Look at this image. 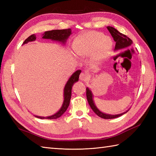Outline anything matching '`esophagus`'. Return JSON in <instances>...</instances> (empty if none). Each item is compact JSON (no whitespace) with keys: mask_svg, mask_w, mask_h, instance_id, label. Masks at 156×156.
Masks as SVG:
<instances>
[{"mask_svg":"<svg viewBox=\"0 0 156 156\" xmlns=\"http://www.w3.org/2000/svg\"><path fill=\"white\" fill-rule=\"evenodd\" d=\"M80 80L81 81H86L88 78V76L87 74H84V73H81L80 75Z\"/></svg>","mask_w":156,"mask_h":156,"instance_id":"1","label":"esophagus"}]
</instances>
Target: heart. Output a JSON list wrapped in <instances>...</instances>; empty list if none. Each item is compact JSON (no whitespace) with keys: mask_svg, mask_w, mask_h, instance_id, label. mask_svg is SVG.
I'll return each mask as SVG.
<instances>
[{"mask_svg":"<svg viewBox=\"0 0 156 156\" xmlns=\"http://www.w3.org/2000/svg\"><path fill=\"white\" fill-rule=\"evenodd\" d=\"M112 45L111 39L102 33L88 31L79 35L74 41L76 54L81 58L92 57L94 62H100L108 55Z\"/></svg>","mask_w":156,"mask_h":156,"instance_id":"1","label":"heart"}]
</instances>
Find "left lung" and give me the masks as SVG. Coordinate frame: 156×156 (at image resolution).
<instances>
[{"label": "left lung", "mask_w": 156, "mask_h": 156, "mask_svg": "<svg viewBox=\"0 0 156 156\" xmlns=\"http://www.w3.org/2000/svg\"><path fill=\"white\" fill-rule=\"evenodd\" d=\"M107 28L108 30V31L110 32V34L112 37V38H113L114 41L116 42L115 47L114 49L115 51H120V50H122V49H125L129 48L131 45L132 44L131 39H129L125 35L122 34L121 33L119 32L117 29H115L114 27H111V26H108V27H107ZM87 97L88 104L91 107L92 110L95 112L96 115H97L98 117H100L102 119H110L117 118L126 113V112L129 110V109H128V110L126 111L125 112H122V113L117 114V115H111V114L105 113V112H102V111L99 110L97 106H96L94 101L93 94H92V92L88 87L87 88Z\"/></svg>", "instance_id": "obj_1"}]
</instances>
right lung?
Segmentation results:
<instances>
[{
  "instance_id": "right-lung-1",
  "label": "right lung",
  "mask_w": 156,
  "mask_h": 156,
  "mask_svg": "<svg viewBox=\"0 0 156 156\" xmlns=\"http://www.w3.org/2000/svg\"><path fill=\"white\" fill-rule=\"evenodd\" d=\"M72 34L71 29H56V30H51V31H45L44 34H42V39H50L52 41H58L61 43L62 44L65 45L67 39L69 37V35ZM36 40V35H31L29 36V37L25 39V41L23 42V45L27 44L29 42L34 41ZM81 73V70L76 71L74 74L69 77L68 80L66 82V84L64 88V101H63V103L61 108L59 109V111L55 112V114L48 116V117H41V116L34 115L35 117L39 119H55L59 117L64 113V112L67 110L68 106L69 105V101H70L71 95H72V88L73 85L76 82H78L79 80V76Z\"/></svg>"
}]
</instances>
